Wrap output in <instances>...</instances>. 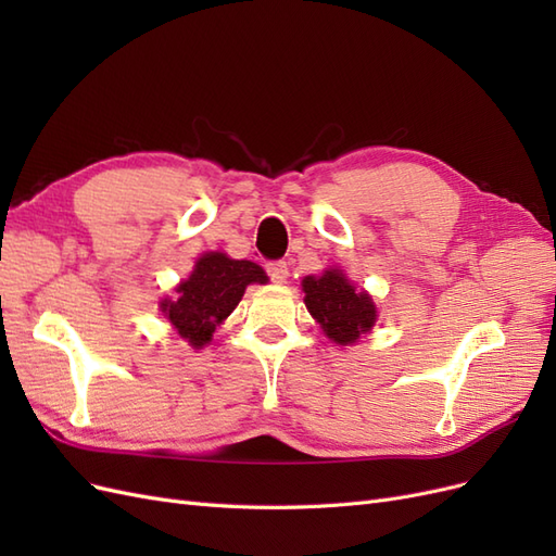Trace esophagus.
<instances>
[{
  "label": "esophagus",
  "instance_id": "obj_1",
  "mask_svg": "<svg viewBox=\"0 0 556 556\" xmlns=\"http://www.w3.org/2000/svg\"><path fill=\"white\" fill-rule=\"evenodd\" d=\"M266 274H268V278H271L274 282H285V280H288V276H290L288 262H282V260L268 262V264H266Z\"/></svg>",
  "mask_w": 556,
  "mask_h": 556
}]
</instances>
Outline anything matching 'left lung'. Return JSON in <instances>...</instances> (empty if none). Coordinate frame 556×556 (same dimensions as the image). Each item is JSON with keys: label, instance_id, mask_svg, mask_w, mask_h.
Instances as JSON below:
<instances>
[{"label": "left lung", "instance_id": "1", "mask_svg": "<svg viewBox=\"0 0 556 556\" xmlns=\"http://www.w3.org/2000/svg\"><path fill=\"white\" fill-rule=\"evenodd\" d=\"M304 292L308 313L333 343H355L359 333L368 331L376 323L374 299L366 292H357L336 268L319 278L306 276Z\"/></svg>", "mask_w": 556, "mask_h": 556}]
</instances>
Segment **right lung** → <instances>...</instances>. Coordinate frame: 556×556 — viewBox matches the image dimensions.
Wrapping results in <instances>:
<instances>
[{
    "mask_svg": "<svg viewBox=\"0 0 556 556\" xmlns=\"http://www.w3.org/2000/svg\"><path fill=\"white\" fill-rule=\"evenodd\" d=\"M250 282H266L262 266L248 260H229L225 252H206L199 257L192 276L178 285V296L166 299L162 311L180 339L201 348L211 341L215 327L239 306Z\"/></svg>",
    "mask_w": 556,
    "mask_h": 556,
    "instance_id": "1",
    "label": "right lung"
}]
</instances>
